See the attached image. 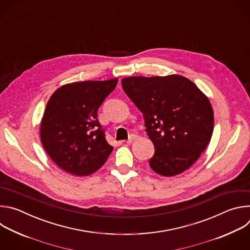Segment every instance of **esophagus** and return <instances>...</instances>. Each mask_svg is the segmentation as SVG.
I'll use <instances>...</instances> for the list:
<instances>
[{"mask_svg":"<svg viewBox=\"0 0 250 250\" xmlns=\"http://www.w3.org/2000/svg\"><path fill=\"white\" fill-rule=\"evenodd\" d=\"M135 138H136V135H131L125 142H126V144H128V145H129V144H132V141H133Z\"/></svg>","mask_w":250,"mask_h":250,"instance_id":"obj_1","label":"esophagus"}]
</instances>
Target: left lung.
<instances>
[{
	"instance_id": "8db88e82",
	"label": "left lung",
	"mask_w": 250,
	"mask_h": 250,
	"mask_svg": "<svg viewBox=\"0 0 250 250\" xmlns=\"http://www.w3.org/2000/svg\"><path fill=\"white\" fill-rule=\"evenodd\" d=\"M124 91L144 114L146 132L155 146L149 166L172 177L190 168L205 151L213 130L208 98L188 78L131 76L122 79Z\"/></svg>"
}]
</instances>
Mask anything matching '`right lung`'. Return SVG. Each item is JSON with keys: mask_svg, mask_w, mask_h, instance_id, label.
<instances>
[{"mask_svg": "<svg viewBox=\"0 0 250 250\" xmlns=\"http://www.w3.org/2000/svg\"><path fill=\"white\" fill-rule=\"evenodd\" d=\"M118 78L81 81L59 87L49 98L41 123L42 144L62 170L88 176L100 169L114 147L98 121L100 105Z\"/></svg>", "mask_w": 250, "mask_h": 250, "instance_id": "1", "label": "right lung"}]
</instances>
